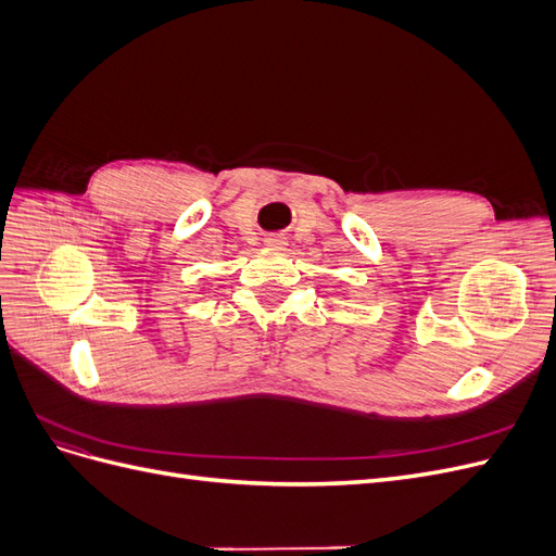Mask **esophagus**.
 <instances>
[{"instance_id":"34e87169","label":"esophagus","mask_w":556,"mask_h":556,"mask_svg":"<svg viewBox=\"0 0 556 556\" xmlns=\"http://www.w3.org/2000/svg\"><path fill=\"white\" fill-rule=\"evenodd\" d=\"M264 243H266L268 248H274V250H282L285 245H288V239H285L282 233H271V237L264 239Z\"/></svg>"}]
</instances>
